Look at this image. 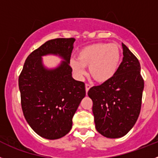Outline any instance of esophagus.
Wrapping results in <instances>:
<instances>
[{
	"label": "esophagus",
	"mask_w": 158,
	"mask_h": 158,
	"mask_svg": "<svg viewBox=\"0 0 158 158\" xmlns=\"http://www.w3.org/2000/svg\"><path fill=\"white\" fill-rule=\"evenodd\" d=\"M85 87H86V94H87L88 91H89V89H90L91 86H90V85H89V84L86 83V85H85Z\"/></svg>",
	"instance_id": "34e87169"
}]
</instances>
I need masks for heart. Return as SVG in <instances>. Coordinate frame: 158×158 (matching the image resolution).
<instances>
[{
	"instance_id": "b5f03b06",
	"label": "heart",
	"mask_w": 158,
	"mask_h": 158,
	"mask_svg": "<svg viewBox=\"0 0 158 158\" xmlns=\"http://www.w3.org/2000/svg\"><path fill=\"white\" fill-rule=\"evenodd\" d=\"M120 51L116 44H96L81 50L77 60L71 61V67L78 79L86 74L89 67L91 77L99 82L110 80L115 75L120 63Z\"/></svg>"
}]
</instances>
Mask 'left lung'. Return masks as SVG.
Returning a JSON list of instances; mask_svg holds the SVG:
<instances>
[{
    "label": "left lung",
    "mask_w": 158,
    "mask_h": 158,
    "mask_svg": "<svg viewBox=\"0 0 158 158\" xmlns=\"http://www.w3.org/2000/svg\"><path fill=\"white\" fill-rule=\"evenodd\" d=\"M122 46L123 58L115 75L88 91L96 129L110 139L124 136L134 126L140 112L144 88L138 59L125 44Z\"/></svg>",
    "instance_id": "1"
}]
</instances>
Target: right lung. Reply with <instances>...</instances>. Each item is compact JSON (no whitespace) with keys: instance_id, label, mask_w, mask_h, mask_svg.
<instances>
[{"instance_id":"right-lung-1","label":"right lung","mask_w":158,"mask_h":158,"mask_svg":"<svg viewBox=\"0 0 158 158\" xmlns=\"http://www.w3.org/2000/svg\"><path fill=\"white\" fill-rule=\"evenodd\" d=\"M74 38H58L44 43L31 53L19 78L23 114L40 136L57 139L70 132L74 116L86 96L85 84L72 76L70 57ZM62 59L54 68L45 66L42 57Z\"/></svg>"}]
</instances>
